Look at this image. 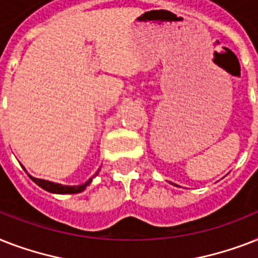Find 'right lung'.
<instances>
[{"label":"right lung","instance_id":"obj_1","mask_svg":"<svg viewBox=\"0 0 258 258\" xmlns=\"http://www.w3.org/2000/svg\"><path fill=\"white\" fill-rule=\"evenodd\" d=\"M99 171H100V170H97L96 174H99ZM96 174H95V175H96ZM28 175H29V174H28ZM29 178L33 180L34 183L38 184L40 187L46 190V191L53 192V194H78V192H82L83 190H86L87 186L92 182V178H89L86 183L79 184V186H67V184L54 183V182H50V180L34 178V176L32 175H29Z\"/></svg>","mask_w":258,"mask_h":258}]
</instances>
